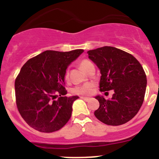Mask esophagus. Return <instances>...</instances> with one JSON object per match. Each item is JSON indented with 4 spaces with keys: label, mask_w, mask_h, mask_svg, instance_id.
<instances>
[{
    "label": "esophagus",
    "mask_w": 159,
    "mask_h": 159,
    "mask_svg": "<svg viewBox=\"0 0 159 159\" xmlns=\"http://www.w3.org/2000/svg\"><path fill=\"white\" fill-rule=\"evenodd\" d=\"M81 99L84 100L85 101H89L90 100V98H85V97H81Z\"/></svg>",
    "instance_id": "esophagus-1"
}]
</instances>
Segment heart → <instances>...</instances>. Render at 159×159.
Here are the masks:
<instances>
[{
	"instance_id": "1",
	"label": "heart",
	"mask_w": 159,
	"mask_h": 159,
	"mask_svg": "<svg viewBox=\"0 0 159 159\" xmlns=\"http://www.w3.org/2000/svg\"><path fill=\"white\" fill-rule=\"evenodd\" d=\"M91 64L92 63L90 62V61H88V60H83V61H81L80 63V69H82L84 72H86L87 68H88ZM64 78L65 80H68V79H69V73H68L67 71H66V73H65ZM93 84H91V83H87V84H83V85H78L72 87V88L71 89V92H72L73 94L76 95H88L91 93L92 90H93Z\"/></svg>"
}]
</instances>
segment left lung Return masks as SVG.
<instances>
[{
	"label": "left lung",
	"mask_w": 159,
	"mask_h": 159,
	"mask_svg": "<svg viewBox=\"0 0 159 159\" xmlns=\"http://www.w3.org/2000/svg\"><path fill=\"white\" fill-rule=\"evenodd\" d=\"M87 53L101 72L100 91L114 90L111 99L95 98L100 106L94 116L109 126L129 122L137 114L144 99L147 76L142 66L132 54L113 47H102Z\"/></svg>",
	"instance_id": "obj_1"
}]
</instances>
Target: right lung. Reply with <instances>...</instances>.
Instances as JSON below:
<instances>
[{
    "label": "right lung",
    "mask_w": 159,
    "mask_h": 159,
    "mask_svg": "<svg viewBox=\"0 0 159 159\" xmlns=\"http://www.w3.org/2000/svg\"><path fill=\"white\" fill-rule=\"evenodd\" d=\"M84 50L61 52L46 51L29 59L15 81L18 110L29 126L43 133L62 128L72 116V105L79 97H64L67 67ZM58 94L60 97L54 100Z\"/></svg>",
    "instance_id": "right-lung-1"
}]
</instances>
